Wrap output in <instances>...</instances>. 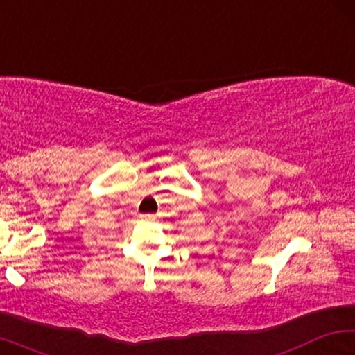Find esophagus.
I'll list each match as a JSON object with an SVG mask.
<instances>
[{
	"instance_id": "34e87169",
	"label": "esophagus",
	"mask_w": 355,
	"mask_h": 355,
	"mask_svg": "<svg viewBox=\"0 0 355 355\" xmlns=\"http://www.w3.org/2000/svg\"><path fill=\"white\" fill-rule=\"evenodd\" d=\"M141 219L142 220H153L155 219V214H142Z\"/></svg>"
}]
</instances>
